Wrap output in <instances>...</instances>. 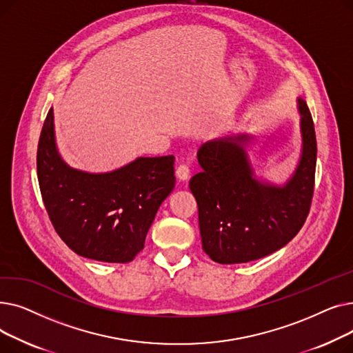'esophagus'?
I'll use <instances>...</instances> for the list:
<instances>
[{
  "instance_id": "34e87169",
  "label": "esophagus",
  "mask_w": 353,
  "mask_h": 353,
  "mask_svg": "<svg viewBox=\"0 0 353 353\" xmlns=\"http://www.w3.org/2000/svg\"><path fill=\"white\" fill-rule=\"evenodd\" d=\"M176 176L180 180H188L190 177V169L188 164H180L176 169Z\"/></svg>"
}]
</instances>
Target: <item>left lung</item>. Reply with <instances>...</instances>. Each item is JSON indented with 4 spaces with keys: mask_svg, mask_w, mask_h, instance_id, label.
I'll return each instance as SVG.
<instances>
[{
    "mask_svg": "<svg viewBox=\"0 0 353 353\" xmlns=\"http://www.w3.org/2000/svg\"><path fill=\"white\" fill-rule=\"evenodd\" d=\"M302 156L285 186L254 177L245 145L250 136L208 141L197 152L201 172L190 179L199 208L201 246L221 265L248 263L282 249L309 214L316 170V134L310 111L298 99Z\"/></svg>",
    "mask_w": 353,
    "mask_h": 353,
    "instance_id": "1",
    "label": "left lung"
}]
</instances>
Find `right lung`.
Wrapping results in <instances>:
<instances>
[{"label": "right lung", "instance_id": "add662e5", "mask_svg": "<svg viewBox=\"0 0 353 353\" xmlns=\"http://www.w3.org/2000/svg\"><path fill=\"white\" fill-rule=\"evenodd\" d=\"M37 176L51 223L77 254L128 263L143 250L164 199L176 184L174 157H139L119 170L91 174L60 157L50 108L39 148Z\"/></svg>", "mask_w": 353, "mask_h": 353}]
</instances>
